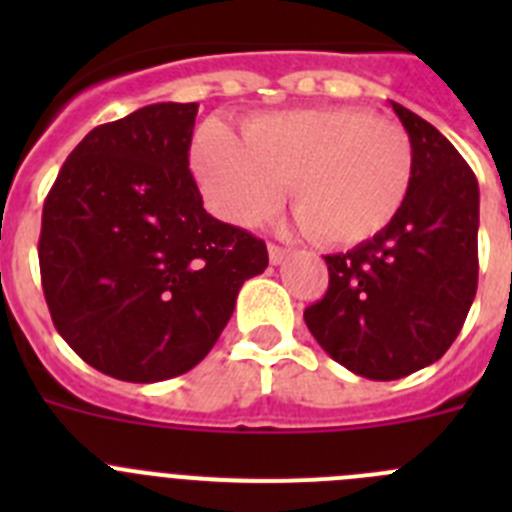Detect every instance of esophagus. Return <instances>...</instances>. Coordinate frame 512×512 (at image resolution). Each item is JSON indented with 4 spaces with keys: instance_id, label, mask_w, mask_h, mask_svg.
Wrapping results in <instances>:
<instances>
[{
    "instance_id": "1",
    "label": "esophagus",
    "mask_w": 512,
    "mask_h": 512,
    "mask_svg": "<svg viewBox=\"0 0 512 512\" xmlns=\"http://www.w3.org/2000/svg\"><path fill=\"white\" fill-rule=\"evenodd\" d=\"M287 248L282 246H274V243H269V261L271 264H282L284 259H287Z\"/></svg>"
}]
</instances>
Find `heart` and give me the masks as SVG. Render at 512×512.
Returning a JSON list of instances; mask_svg holds the SVG:
<instances>
[{"instance_id": "heart-1", "label": "heart", "mask_w": 512, "mask_h": 512, "mask_svg": "<svg viewBox=\"0 0 512 512\" xmlns=\"http://www.w3.org/2000/svg\"><path fill=\"white\" fill-rule=\"evenodd\" d=\"M192 169L207 202L235 225H256L289 202L312 241L356 246L387 228L413 179V143L402 125L359 107L269 112L243 120L241 140L205 122Z\"/></svg>"}]
</instances>
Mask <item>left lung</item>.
<instances>
[{
    "label": "left lung",
    "instance_id": "1",
    "mask_svg": "<svg viewBox=\"0 0 512 512\" xmlns=\"http://www.w3.org/2000/svg\"><path fill=\"white\" fill-rule=\"evenodd\" d=\"M413 143V179L387 228L325 256L328 292L305 310L325 354L377 382L441 359L477 295V176L449 140L390 102Z\"/></svg>",
    "mask_w": 512,
    "mask_h": 512
}]
</instances>
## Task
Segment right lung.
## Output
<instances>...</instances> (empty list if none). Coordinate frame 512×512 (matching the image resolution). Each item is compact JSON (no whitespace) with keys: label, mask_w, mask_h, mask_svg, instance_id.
I'll list each match as a JSON object with an SVG mask.
<instances>
[{"label":"right lung","mask_w":512,"mask_h":512,"mask_svg":"<svg viewBox=\"0 0 512 512\" xmlns=\"http://www.w3.org/2000/svg\"><path fill=\"white\" fill-rule=\"evenodd\" d=\"M197 102H158L94 128L43 207L38 259L48 310L81 359L122 382L200 364L266 243L202 207L189 171Z\"/></svg>","instance_id":"obj_1"}]
</instances>
